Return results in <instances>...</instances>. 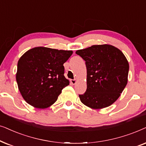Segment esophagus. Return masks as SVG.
Instances as JSON below:
<instances>
[{
    "label": "esophagus",
    "instance_id": "esophagus-1",
    "mask_svg": "<svg viewBox=\"0 0 146 146\" xmlns=\"http://www.w3.org/2000/svg\"><path fill=\"white\" fill-rule=\"evenodd\" d=\"M77 81V80L76 79H71V84H72V85H75V84H76Z\"/></svg>",
    "mask_w": 146,
    "mask_h": 146
}]
</instances>
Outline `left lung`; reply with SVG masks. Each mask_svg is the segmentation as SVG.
Masks as SVG:
<instances>
[{
	"mask_svg": "<svg viewBox=\"0 0 146 146\" xmlns=\"http://www.w3.org/2000/svg\"><path fill=\"white\" fill-rule=\"evenodd\" d=\"M85 61L87 90L79 95L85 106L100 110L112 105L127 83L129 63L123 53L108 44L92 45L77 50Z\"/></svg>",
	"mask_w": 146,
	"mask_h": 146,
	"instance_id": "left-lung-1",
	"label": "left lung"
}]
</instances>
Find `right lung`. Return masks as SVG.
<instances>
[{
  "instance_id": "1",
  "label": "right lung",
  "mask_w": 146,
  "mask_h": 146,
  "mask_svg": "<svg viewBox=\"0 0 146 146\" xmlns=\"http://www.w3.org/2000/svg\"><path fill=\"white\" fill-rule=\"evenodd\" d=\"M72 54V50L37 46L21 56L17 64L16 80L27 104L38 109L55 104L62 89L69 85L64 76L63 64Z\"/></svg>"
}]
</instances>
